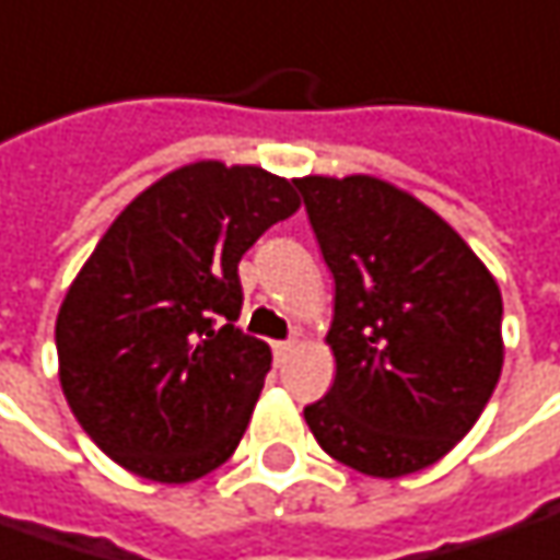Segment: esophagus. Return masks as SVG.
<instances>
[{
	"mask_svg": "<svg viewBox=\"0 0 560 560\" xmlns=\"http://www.w3.org/2000/svg\"><path fill=\"white\" fill-rule=\"evenodd\" d=\"M294 347H298V340H279V343H272V353H276V362H284V359L294 353Z\"/></svg>",
	"mask_w": 560,
	"mask_h": 560,
	"instance_id": "1",
	"label": "esophagus"
}]
</instances>
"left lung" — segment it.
Masks as SVG:
<instances>
[{"label":"left lung","instance_id":"obj_1","mask_svg":"<svg viewBox=\"0 0 560 560\" xmlns=\"http://www.w3.org/2000/svg\"><path fill=\"white\" fill-rule=\"evenodd\" d=\"M335 276V384L303 409L340 465L394 480L474 428L502 375V294L483 260L415 195L369 173L300 176Z\"/></svg>","mask_w":560,"mask_h":560}]
</instances>
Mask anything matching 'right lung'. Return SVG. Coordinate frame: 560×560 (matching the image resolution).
<instances>
[{
	"mask_svg": "<svg viewBox=\"0 0 560 560\" xmlns=\"http://www.w3.org/2000/svg\"><path fill=\"white\" fill-rule=\"evenodd\" d=\"M284 176L254 164L176 166L126 203L70 281L55 322L70 412L120 468L191 483L238 450L269 343L235 328L238 262L298 213Z\"/></svg>",
	"mask_w": 560,
	"mask_h": 560,
	"instance_id": "obj_1",
	"label": "right lung"
}]
</instances>
